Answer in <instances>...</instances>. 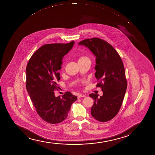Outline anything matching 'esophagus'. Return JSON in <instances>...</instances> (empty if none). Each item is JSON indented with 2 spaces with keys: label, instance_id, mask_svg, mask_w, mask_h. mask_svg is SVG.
Wrapping results in <instances>:
<instances>
[{
  "label": "esophagus",
  "instance_id": "esophagus-1",
  "mask_svg": "<svg viewBox=\"0 0 155 155\" xmlns=\"http://www.w3.org/2000/svg\"><path fill=\"white\" fill-rule=\"evenodd\" d=\"M85 97V95L82 94H78V98L79 99V98H82V97Z\"/></svg>",
  "mask_w": 155,
  "mask_h": 155
}]
</instances>
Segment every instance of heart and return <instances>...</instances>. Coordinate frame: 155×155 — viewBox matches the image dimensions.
<instances>
[{
	"instance_id": "heart-1",
	"label": "heart",
	"mask_w": 155,
	"mask_h": 155,
	"mask_svg": "<svg viewBox=\"0 0 155 155\" xmlns=\"http://www.w3.org/2000/svg\"><path fill=\"white\" fill-rule=\"evenodd\" d=\"M88 58L87 57H85V56H82V57H80V58L79 59V61H80V60H83V59H84Z\"/></svg>"
}]
</instances>
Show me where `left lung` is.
<instances>
[{"label": "left lung", "mask_w": 155, "mask_h": 155, "mask_svg": "<svg viewBox=\"0 0 155 155\" xmlns=\"http://www.w3.org/2000/svg\"><path fill=\"white\" fill-rule=\"evenodd\" d=\"M78 45L89 48L96 56L95 77L103 95L91 94L94 103L91 109L93 117L101 122L109 121L119 112L127 87L125 68L121 58L109 43L98 38L87 39Z\"/></svg>", "instance_id": "8db88e82"}]
</instances>
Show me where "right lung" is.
Here are the masks:
<instances>
[{
    "mask_svg": "<svg viewBox=\"0 0 155 155\" xmlns=\"http://www.w3.org/2000/svg\"><path fill=\"white\" fill-rule=\"evenodd\" d=\"M74 41L68 43L47 44L31 56L26 67V87L37 112L42 119L51 124L66 119L77 97L69 91L62 98L55 96L59 88L58 72L62 58L71 50Z\"/></svg>",
    "mask_w": 155,
    "mask_h": 155,
    "instance_id": "obj_1",
    "label": "right lung"
}]
</instances>
